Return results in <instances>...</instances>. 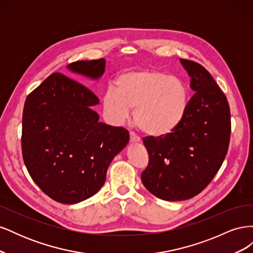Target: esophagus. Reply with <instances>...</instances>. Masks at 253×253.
Returning a JSON list of instances; mask_svg holds the SVG:
<instances>
[{"mask_svg": "<svg viewBox=\"0 0 253 253\" xmlns=\"http://www.w3.org/2000/svg\"><path fill=\"white\" fill-rule=\"evenodd\" d=\"M129 140L133 142H138L140 141V138L134 132H129Z\"/></svg>", "mask_w": 253, "mask_h": 253, "instance_id": "esophagus-1", "label": "esophagus"}]
</instances>
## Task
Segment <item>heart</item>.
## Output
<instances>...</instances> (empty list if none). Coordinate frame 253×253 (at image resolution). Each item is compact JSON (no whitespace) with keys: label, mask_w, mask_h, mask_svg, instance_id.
Returning <instances> with one entry per match:
<instances>
[{"label":"heart","mask_w":253,"mask_h":253,"mask_svg":"<svg viewBox=\"0 0 253 253\" xmlns=\"http://www.w3.org/2000/svg\"><path fill=\"white\" fill-rule=\"evenodd\" d=\"M189 105L186 84L171 75L155 70H137L121 74L117 89L108 88L103 106L110 116L121 121L131 109L141 131L153 137H164L179 126Z\"/></svg>","instance_id":"b5f03b06"}]
</instances>
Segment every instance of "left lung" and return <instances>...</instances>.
Wrapping results in <instances>:
<instances>
[{
    "label": "left lung",
    "instance_id": "obj_1",
    "mask_svg": "<svg viewBox=\"0 0 253 253\" xmlns=\"http://www.w3.org/2000/svg\"><path fill=\"white\" fill-rule=\"evenodd\" d=\"M195 94L179 126L164 137H143L149 164L144 187L165 201H185L201 193L218 172L231 135L227 97L204 66L180 59Z\"/></svg>",
    "mask_w": 253,
    "mask_h": 253
}]
</instances>
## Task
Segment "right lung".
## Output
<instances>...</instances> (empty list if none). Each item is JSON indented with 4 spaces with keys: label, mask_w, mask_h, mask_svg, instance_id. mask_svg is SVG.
Masks as SVG:
<instances>
[{
    "label": "right lung",
    "mask_w": 253,
    "mask_h": 253,
    "mask_svg": "<svg viewBox=\"0 0 253 253\" xmlns=\"http://www.w3.org/2000/svg\"><path fill=\"white\" fill-rule=\"evenodd\" d=\"M74 73L97 79L105 60L77 61ZM98 97L79 81L53 73L30 93L22 118V155L26 169L53 201L76 204L104 185L113 158L128 142L122 126L99 122L90 110Z\"/></svg>",
    "instance_id": "obj_1"
}]
</instances>
